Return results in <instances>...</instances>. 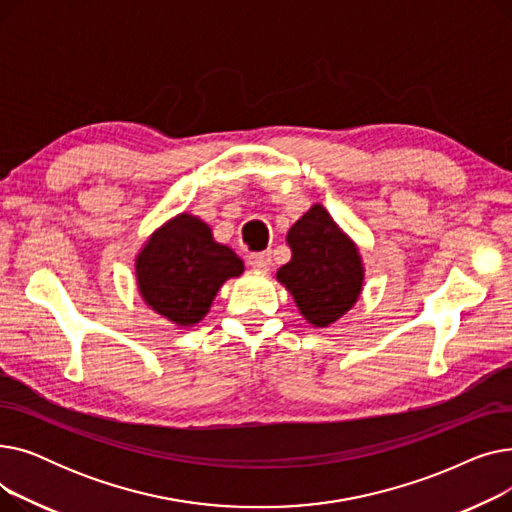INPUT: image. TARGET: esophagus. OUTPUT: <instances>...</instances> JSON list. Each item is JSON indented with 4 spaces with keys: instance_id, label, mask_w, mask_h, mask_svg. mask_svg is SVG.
<instances>
[{
    "instance_id": "obj_1",
    "label": "esophagus",
    "mask_w": 512,
    "mask_h": 512,
    "mask_svg": "<svg viewBox=\"0 0 512 512\" xmlns=\"http://www.w3.org/2000/svg\"><path fill=\"white\" fill-rule=\"evenodd\" d=\"M247 263L251 265V267H255V270H270V265H272V253L270 251H259V253H251L249 257H247Z\"/></svg>"
}]
</instances>
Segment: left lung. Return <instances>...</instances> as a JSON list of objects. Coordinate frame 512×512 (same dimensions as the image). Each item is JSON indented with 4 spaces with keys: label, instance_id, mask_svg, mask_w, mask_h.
Instances as JSON below:
<instances>
[{
    "label": "left lung",
    "instance_id": "obj_1",
    "mask_svg": "<svg viewBox=\"0 0 512 512\" xmlns=\"http://www.w3.org/2000/svg\"><path fill=\"white\" fill-rule=\"evenodd\" d=\"M288 245L292 259L280 267L278 280L292 292L309 324L326 328L361 294L363 267L357 247L321 205H313L288 230Z\"/></svg>",
    "mask_w": 512,
    "mask_h": 512
}]
</instances>
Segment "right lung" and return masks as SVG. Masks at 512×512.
<instances>
[{
	"label": "right lung",
	"instance_id": "add662e5",
	"mask_svg": "<svg viewBox=\"0 0 512 512\" xmlns=\"http://www.w3.org/2000/svg\"><path fill=\"white\" fill-rule=\"evenodd\" d=\"M242 274L236 253L211 238L199 218L182 213L159 228L137 257V282L143 299L178 326L205 317L220 286Z\"/></svg>",
	"mask_w": 512,
	"mask_h": 512
}]
</instances>
